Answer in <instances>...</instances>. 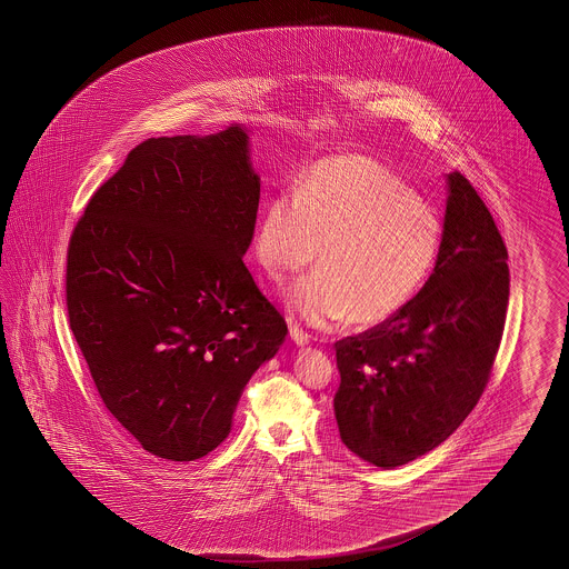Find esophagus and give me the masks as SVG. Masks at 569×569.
Wrapping results in <instances>:
<instances>
[{
  "label": "esophagus",
  "instance_id": "34e87169",
  "mask_svg": "<svg viewBox=\"0 0 569 569\" xmlns=\"http://www.w3.org/2000/svg\"><path fill=\"white\" fill-rule=\"evenodd\" d=\"M290 337L291 341H293L296 346L305 347L310 343V335L306 333V331H302L298 325H291Z\"/></svg>",
  "mask_w": 569,
  "mask_h": 569
}]
</instances>
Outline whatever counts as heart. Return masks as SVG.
Listing matches in <instances>:
<instances>
[{
  "label": "heart",
  "mask_w": 569,
  "mask_h": 569,
  "mask_svg": "<svg viewBox=\"0 0 569 569\" xmlns=\"http://www.w3.org/2000/svg\"><path fill=\"white\" fill-rule=\"evenodd\" d=\"M442 238L440 216L397 174L363 156H339L310 168L298 191L267 201L254 254L276 281L305 271L320 254L319 271L286 290L296 319L319 329L349 317L375 327L423 288Z\"/></svg>",
  "instance_id": "heart-1"
}]
</instances>
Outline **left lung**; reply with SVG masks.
Returning a JSON list of instances; mask_svg holds the SVG:
<instances>
[{"mask_svg": "<svg viewBox=\"0 0 569 569\" xmlns=\"http://www.w3.org/2000/svg\"><path fill=\"white\" fill-rule=\"evenodd\" d=\"M508 250L483 199L448 174L433 273L397 317L335 343V419L361 460L395 469L433 450L481 399L510 296Z\"/></svg>", "mask_w": 569, "mask_h": 569, "instance_id": "obj_1", "label": "left lung"}]
</instances>
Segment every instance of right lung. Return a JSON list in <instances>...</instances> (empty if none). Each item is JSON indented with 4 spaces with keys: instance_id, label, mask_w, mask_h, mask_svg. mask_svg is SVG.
Segmentation results:
<instances>
[{
    "instance_id": "1",
    "label": "right lung",
    "mask_w": 569,
    "mask_h": 569,
    "mask_svg": "<svg viewBox=\"0 0 569 569\" xmlns=\"http://www.w3.org/2000/svg\"><path fill=\"white\" fill-rule=\"evenodd\" d=\"M259 194L244 127L152 138L71 232V333L104 407L156 457L218 448L288 333L242 261Z\"/></svg>"
}]
</instances>
